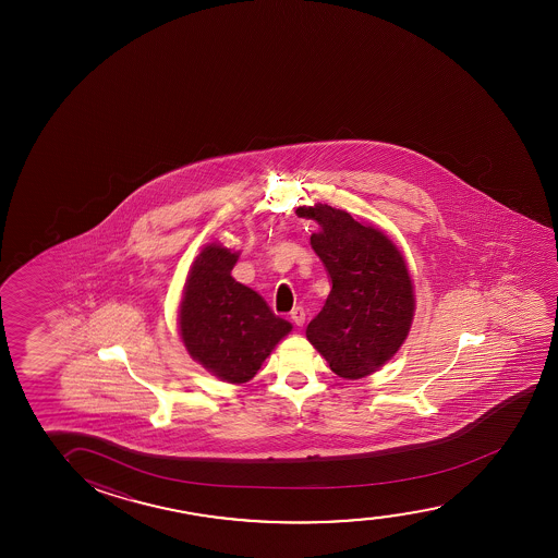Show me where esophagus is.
I'll list each match as a JSON object with an SVG mask.
<instances>
[{
  "label": "esophagus",
  "mask_w": 558,
  "mask_h": 558,
  "mask_svg": "<svg viewBox=\"0 0 558 558\" xmlns=\"http://www.w3.org/2000/svg\"><path fill=\"white\" fill-rule=\"evenodd\" d=\"M291 320H293V324H295V326H299V328H301V326L305 324V311H303L301 306H295V308L291 311Z\"/></svg>",
  "instance_id": "34e87169"
}]
</instances>
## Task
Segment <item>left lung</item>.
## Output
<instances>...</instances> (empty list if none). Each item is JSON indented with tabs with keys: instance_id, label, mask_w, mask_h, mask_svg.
Here are the masks:
<instances>
[{
	"instance_id": "1",
	"label": "left lung",
	"mask_w": 558,
	"mask_h": 558,
	"mask_svg": "<svg viewBox=\"0 0 558 558\" xmlns=\"http://www.w3.org/2000/svg\"><path fill=\"white\" fill-rule=\"evenodd\" d=\"M295 214L320 225L311 245L331 280L306 339L333 374L362 379L397 354L412 326L415 298L404 255L381 230L343 209L316 204Z\"/></svg>"
}]
</instances>
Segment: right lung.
I'll list each match as a JSON object with an SVG mask.
<instances>
[{"mask_svg": "<svg viewBox=\"0 0 558 558\" xmlns=\"http://www.w3.org/2000/svg\"><path fill=\"white\" fill-rule=\"evenodd\" d=\"M238 252L209 244L192 263L179 306L186 351L221 381H250L291 324L276 316L257 291L236 282L230 270Z\"/></svg>", "mask_w": 558, "mask_h": 558, "instance_id": "obj_1", "label": "right lung"}]
</instances>
